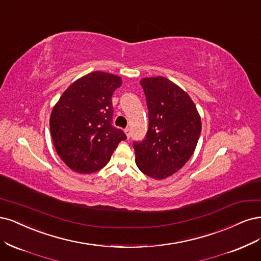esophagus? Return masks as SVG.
Here are the masks:
<instances>
[{
    "label": "esophagus",
    "instance_id": "1",
    "mask_svg": "<svg viewBox=\"0 0 261 261\" xmlns=\"http://www.w3.org/2000/svg\"><path fill=\"white\" fill-rule=\"evenodd\" d=\"M124 132H125V134H127V138H128V139H130V136H131V129H130V128H125V129H124Z\"/></svg>",
    "mask_w": 261,
    "mask_h": 261
}]
</instances>
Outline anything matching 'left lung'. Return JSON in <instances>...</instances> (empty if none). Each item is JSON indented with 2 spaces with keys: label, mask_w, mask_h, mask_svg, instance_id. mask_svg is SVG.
I'll return each instance as SVG.
<instances>
[{
  "label": "left lung",
  "mask_w": 261,
  "mask_h": 261,
  "mask_svg": "<svg viewBox=\"0 0 261 261\" xmlns=\"http://www.w3.org/2000/svg\"><path fill=\"white\" fill-rule=\"evenodd\" d=\"M148 109L144 140L133 142L139 169L154 179L172 175L187 164L201 131L200 117L191 97L164 77L140 81Z\"/></svg>",
  "instance_id": "1"
}]
</instances>
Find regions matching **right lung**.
<instances>
[{
    "label": "right lung",
    "instance_id": "obj_1",
    "mask_svg": "<svg viewBox=\"0 0 261 261\" xmlns=\"http://www.w3.org/2000/svg\"><path fill=\"white\" fill-rule=\"evenodd\" d=\"M121 86L118 75L91 72L61 96L49 119L56 152L70 169L91 173L109 162L127 136L113 125L112 96Z\"/></svg>",
    "mask_w": 261,
    "mask_h": 261
}]
</instances>
